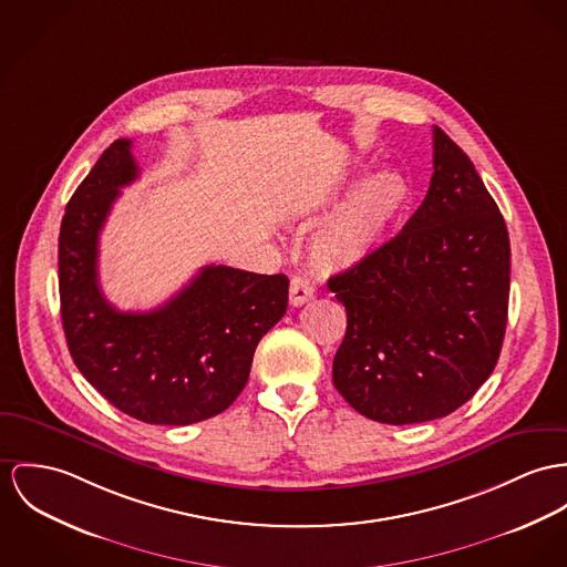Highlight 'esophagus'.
Segmentation results:
<instances>
[{"label": "esophagus", "instance_id": "34e87169", "mask_svg": "<svg viewBox=\"0 0 567 567\" xmlns=\"http://www.w3.org/2000/svg\"><path fill=\"white\" fill-rule=\"evenodd\" d=\"M308 300H312V287L306 282L305 278L293 276L291 287H289V302L291 306H305Z\"/></svg>", "mask_w": 567, "mask_h": 567}]
</instances>
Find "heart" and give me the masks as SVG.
<instances>
[{
    "label": "heart",
    "mask_w": 567,
    "mask_h": 567,
    "mask_svg": "<svg viewBox=\"0 0 567 567\" xmlns=\"http://www.w3.org/2000/svg\"><path fill=\"white\" fill-rule=\"evenodd\" d=\"M405 178L384 171L367 178L310 237V261L319 269H351L375 257L408 205Z\"/></svg>",
    "instance_id": "heart-1"
}]
</instances>
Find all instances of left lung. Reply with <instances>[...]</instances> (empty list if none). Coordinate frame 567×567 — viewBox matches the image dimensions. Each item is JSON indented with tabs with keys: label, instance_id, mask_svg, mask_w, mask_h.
I'll use <instances>...</instances> for the list:
<instances>
[{
	"label": "left lung",
	"instance_id": "8db88e82",
	"mask_svg": "<svg viewBox=\"0 0 567 567\" xmlns=\"http://www.w3.org/2000/svg\"><path fill=\"white\" fill-rule=\"evenodd\" d=\"M509 235L468 155L434 127L430 189L369 261L328 280L348 310L332 382L362 416L455 412L489 378L509 306Z\"/></svg>",
	"mask_w": 567,
	"mask_h": 567
}]
</instances>
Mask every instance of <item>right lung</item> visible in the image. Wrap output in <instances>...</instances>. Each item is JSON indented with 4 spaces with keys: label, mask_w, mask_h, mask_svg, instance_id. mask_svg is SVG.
<instances>
[{
    "label": "right lung",
    "mask_w": 567,
    "mask_h": 567,
    "mask_svg": "<svg viewBox=\"0 0 567 567\" xmlns=\"http://www.w3.org/2000/svg\"><path fill=\"white\" fill-rule=\"evenodd\" d=\"M135 178L131 140H116L66 205L58 239L62 326L78 369L114 408L151 425H192L244 391L255 349L287 312L289 278L207 265L155 310L114 308L99 287V235Z\"/></svg>",
    "instance_id": "right-lung-1"
}]
</instances>
